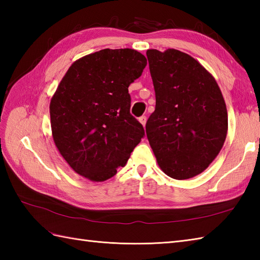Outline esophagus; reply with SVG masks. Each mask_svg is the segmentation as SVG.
I'll return each mask as SVG.
<instances>
[{"mask_svg":"<svg viewBox=\"0 0 260 260\" xmlns=\"http://www.w3.org/2000/svg\"><path fill=\"white\" fill-rule=\"evenodd\" d=\"M139 121L143 126H145V124H146V117H145V116H142V117H140Z\"/></svg>","mask_w":260,"mask_h":260,"instance_id":"1","label":"esophagus"}]
</instances>
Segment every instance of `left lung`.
Listing matches in <instances>:
<instances>
[{"mask_svg":"<svg viewBox=\"0 0 260 260\" xmlns=\"http://www.w3.org/2000/svg\"><path fill=\"white\" fill-rule=\"evenodd\" d=\"M155 110L146 135L159 169L175 180L202 173L221 151L228 112L214 77L175 49H148Z\"/></svg>","mask_w":260,"mask_h":260,"instance_id":"1","label":"left lung"}]
</instances>
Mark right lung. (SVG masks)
Segmentation results:
<instances>
[{
    "instance_id": "obj_1",
    "label": "right lung",
    "mask_w": 260,
    "mask_h": 260,
    "mask_svg": "<svg viewBox=\"0 0 260 260\" xmlns=\"http://www.w3.org/2000/svg\"><path fill=\"white\" fill-rule=\"evenodd\" d=\"M146 58L134 49H104L70 66L50 101L52 139L76 173L103 182L125 167L144 128L129 113L128 86Z\"/></svg>"
}]
</instances>
